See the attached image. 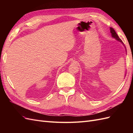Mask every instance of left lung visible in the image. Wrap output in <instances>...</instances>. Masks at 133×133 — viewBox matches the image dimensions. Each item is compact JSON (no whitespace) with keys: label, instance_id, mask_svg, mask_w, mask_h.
Segmentation results:
<instances>
[{"label":"left lung","instance_id":"left-lung-1","mask_svg":"<svg viewBox=\"0 0 133 133\" xmlns=\"http://www.w3.org/2000/svg\"><path fill=\"white\" fill-rule=\"evenodd\" d=\"M110 33H111V37H112V38H113L115 39L116 40V41L121 43L123 44V45H124V46L125 47V48L126 52H127V49H126V47L125 46V45H124V44L123 42H122V40L119 38V37H118V35H117V34L116 33V32H115V31L114 30L113 28H110Z\"/></svg>","mask_w":133,"mask_h":133}]
</instances>
